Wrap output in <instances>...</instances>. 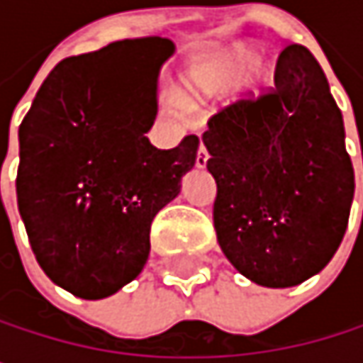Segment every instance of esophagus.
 I'll use <instances>...</instances> for the list:
<instances>
[{"instance_id": "1", "label": "esophagus", "mask_w": 363, "mask_h": 363, "mask_svg": "<svg viewBox=\"0 0 363 363\" xmlns=\"http://www.w3.org/2000/svg\"><path fill=\"white\" fill-rule=\"evenodd\" d=\"M206 164H208V151H206L203 145H199V151H197V157H195V166L197 168H206Z\"/></svg>"}]
</instances>
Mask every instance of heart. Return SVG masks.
<instances>
[{"mask_svg":"<svg viewBox=\"0 0 363 363\" xmlns=\"http://www.w3.org/2000/svg\"><path fill=\"white\" fill-rule=\"evenodd\" d=\"M254 60V52L250 48H240L238 52H233V56L227 60V69H225V77L227 79H235L250 62Z\"/></svg>","mask_w":363,"mask_h":363,"instance_id":"heart-1","label":"heart"}]
</instances>
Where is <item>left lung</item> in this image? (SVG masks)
I'll list each match as a JSON object with an SVG mask.
<instances>
[{
  "instance_id": "8db88e82",
  "label": "left lung",
  "mask_w": 363,
  "mask_h": 363,
  "mask_svg": "<svg viewBox=\"0 0 363 363\" xmlns=\"http://www.w3.org/2000/svg\"><path fill=\"white\" fill-rule=\"evenodd\" d=\"M201 140L216 181L214 229L229 262L267 288L320 273L347 231L355 174L342 113L315 56L286 45L275 88L212 115Z\"/></svg>"
}]
</instances>
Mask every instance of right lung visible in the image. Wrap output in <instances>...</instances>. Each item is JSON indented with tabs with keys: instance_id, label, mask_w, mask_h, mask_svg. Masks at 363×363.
<instances>
[{
	"instance_id": "obj_1",
	"label": "right lung",
	"mask_w": 363,
	"mask_h": 363,
	"mask_svg": "<svg viewBox=\"0 0 363 363\" xmlns=\"http://www.w3.org/2000/svg\"><path fill=\"white\" fill-rule=\"evenodd\" d=\"M172 54L170 39L143 37L65 58L18 128L16 197L31 250L79 298H107L143 271L151 223L195 166V134L168 151L145 136Z\"/></svg>"
}]
</instances>
